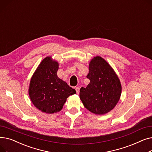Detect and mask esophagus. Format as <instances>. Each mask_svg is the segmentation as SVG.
Instances as JSON below:
<instances>
[{
	"label": "esophagus",
	"instance_id": "1",
	"mask_svg": "<svg viewBox=\"0 0 152 152\" xmlns=\"http://www.w3.org/2000/svg\"><path fill=\"white\" fill-rule=\"evenodd\" d=\"M79 90H80V88H79V87H77L76 88V91L77 94H79Z\"/></svg>",
	"mask_w": 152,
	"mask_h": 152
}]
</instances>
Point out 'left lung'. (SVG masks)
<instances>
[{
  "label": "left lung",
  "instance_id": "1",
  "mask_svg": "<svg viewBox=\"0 0 152 152\" xmlns=\"http://www.w3.org/2000/svg\"><path fill=\"white\" fill-rule=\"evenodd\" d=\"M87 77L90 80L81 87L79 97L84 106L95 115H104L116 105L121 94L120 81L111 66L101 57L91 60Z\"/></svg>",
  "mask_w": 152,
  "mask_h": 152
}]
</instances>
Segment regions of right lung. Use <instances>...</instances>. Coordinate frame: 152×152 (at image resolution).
<instances>
[{
	"label": "right lung",
	"mask_w": 152,
	"mask_h": 152,
	"mask_svg": "<svg viewBox=\"0 0 152 152\" xmlns=\"http://www.w3.org/2000/svg\"><path fill=\"white\" fill-rule=\"evenodd\" d=\"M58 63L47 57L32 76L29 95L33 105L42 112L52 114L63 108L66 99L76 91L57 76Z\"/></svg>",
	"instance_id": "add662e5"
}]
</instances>
